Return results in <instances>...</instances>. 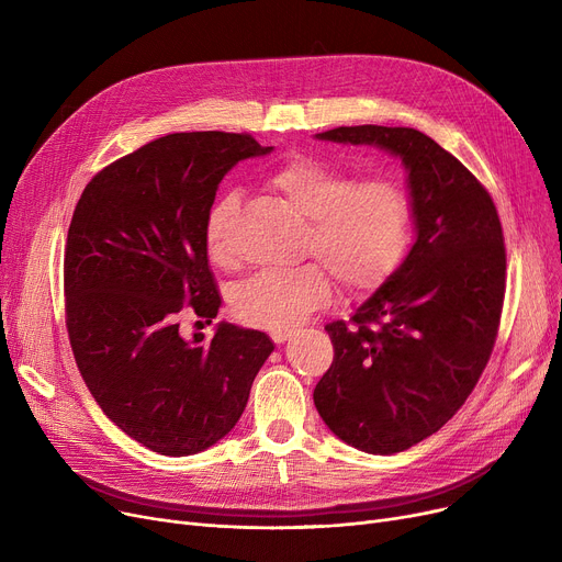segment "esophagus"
<instances>
[{"mask_svg": "<svg viewBox=\"0 0 562 562\" xmlns=\"http://www.w3.org/2000/svg\"><path fill=\"white\" fill-rule=\"evenodd\" d=\"M271 337H273V341H276V344H284L286 339H291V337H293V330H273V333H271Z\"/></svg>", "mask_w": 562, "mask_h": 562, "instance_id": "esophagus-1", "label": "esophagus"}]
</instances>
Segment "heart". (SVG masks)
Masks as SVG:
<instances>
[{"label": "heart", "instance_id": "heart-1", "mask_svg": "<svg viewBox=\"0 0 562 562\" xmlns=\"http://www.w3.org/2000/svg\"><path fill=\"white\" fill-rule=\"evenodd\" d=\"M269 189L310 221L305 252L318 261L259 273L236 289L232 307L250 326H299L330 301L328 268L350 289H371L398 266L409 239V200L398 182L387 177L356 182L348 170L326 159L296 157L269 175ZM236 210L239 195L225 193L204 223L206 255L221 269L236 261L229 244Z\"/></svg>", "mask_w": 562, "mask_h": 562}]
</instances>
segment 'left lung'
<instances>
[{
    "label": "left lung",
    "instance_id": "1",
    "mask_svg": "<svg viewBox=\"0 0 562 562\" xmlns=\"http://www.w3.org/2000/svg\"><path fill=\"white\" fill-rule=\"evenodd\" d=\"M316 138L380 147L407 172L415 244L352 326H326L335 360L314 390L341 441L392 456L437 432L476 387L504 307V232L483 184L419 130L358 125Z\"/></svg>",
    "mask_w": 562,
    "mask_h": 562
}]
</instances>
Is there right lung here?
Masks as SVG:
<instances>
[{
  "mask_svg": "<svg viewBox=\"0 0 562 562\" xmlns=\"http://www.w3.org/2000/svg\"><path fill=\"white\" fill-rule=\"evenodd\" d=\"M271 150L248 134H168L100 170L75 206L64 259L75 362L104 415L155 453L214 447L276 348L225 321L212 341L180 330V312L212 323L221 310L204 246L221 180Z\"/></svg>",
  "mask_w": 562,
  "mask_h": 562,
  "instance_id": "1",
  "label": "right lung"
}]
</instances>
